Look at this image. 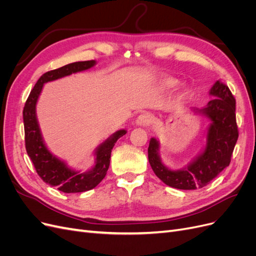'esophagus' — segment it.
<instances>
[{
    "label": "esophagus",
    "instance_id": "34e87169",
    "mask_svg": "<svg viewBox=\"0 0 256 256\" xmlns=\"http://www.w3.org/2000/svg\"><path fill=\"white\" fill-rule=\"evenodd\" d=\"M152 122H154V118L148 113L141 114L136 120V124L138 126H150V125H152Z\"/></svg>",
    "mask_w": 256,
    "mask_h": 256
}]
</instances>
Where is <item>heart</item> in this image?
Listing matches in <instances>:
<instances>
[{
	"label": "heart",
	"mask_w": 256,
	"mask_h": 256,
	"mask_svg": "<svg viewBox=\"0 0 256 256\" xmlns=\"http://www.w3.org/2000/svg\"><path fill=\"white\" fill-rule=\"evenodd\" d=\"M159 83H160V86L162 88L168 90V88H175L176 85H178V83H180V82H178V80H176L174 78H164V79H161Z\"/></svg>",
	"instance_id": "heart-1"
}]
</instances>
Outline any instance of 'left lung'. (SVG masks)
I'll use <instances>...</instances> for the list:
<instances>
[{
    "instance_id": "obj_1",
    "label": "left lung",
    "mask_w": 256,
    "mask_h": 256,
    "mask_svg": "<svg viewBox=\"0 0 256 256\" xmlns=\"http://www.w3.org/2000/svg\"><path fill=\"white\" fill-rule=\"evenodd\" d=\"M214 98L203 109L193 112L205 115L210 120L207 130L206 146L190 164L180 170H170L162 164L157 138H152L148 161L154 173L166 184L176 189L194 190L203 188L228 166L238 138L236 100L228 86L220 80L209 90Z\"/></svg>"
}]
</instances>
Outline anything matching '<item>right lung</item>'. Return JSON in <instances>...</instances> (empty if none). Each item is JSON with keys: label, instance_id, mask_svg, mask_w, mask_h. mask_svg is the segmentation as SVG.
<instances>
[{"label": "right lung", "instance_id": "obj_1", "mask_svg": "<svg viewBox=\"0 0 256 256\" xmlns=\"http://www.w3.org/2000/svg\"><path fill=\"white\" fill-rule=\"evenodd\" d=\"M95 65V60L76 62L44 74L38 79L34 88L30 90L23 109L26 148L28 157L42 180L46 184L58 187L60 191L64 193L84 192L95 188L104 180L109 168L111 152L116 141L125 136L127 131L125 129L116 131L102 144H100L95 150V166L88 172L80 173V171H74L66 164V162L54 156L46 146L36 116L37 100L44 83L64 78L72 74L88 70Z\"/></svg>", "mask_w": 256, "mask_h": 256}]
</instances>
